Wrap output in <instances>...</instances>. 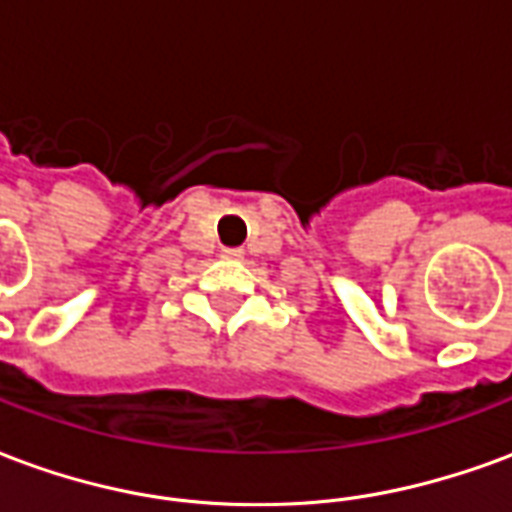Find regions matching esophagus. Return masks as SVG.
Instances as JSON below:
<instances>
[{"mask_svg": "<svg viewBox=\"0 0 512 512\" xmlns=\"http://www.w3.org/2000/svg\"><path fill=\"white\" fill-rule=\"evenodd\" d=\"M227 257H241V252L238 249H227Z\"/></svg>", "mask_w": 512, "mask_h": 512, "instance_id": "obj_1", "label": "esophagus"}]
</instances>
